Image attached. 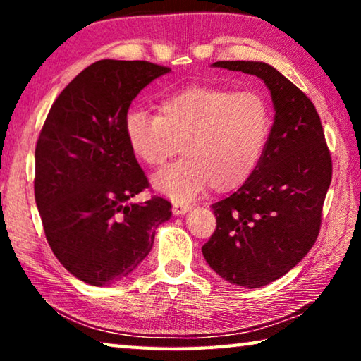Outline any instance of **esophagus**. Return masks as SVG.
<instances>
[{"label":"esophagus","mask_w":361,"mask_h":361,"mask_svg":"<svg viewBox=\"0 0 361 361\" xmlns=\"http://www.w3.org/2000/svg\"><path fill=\"white\" fill-rule=\"evenodd\" d=\"M191 204L186 202H173V213L175 215H185L189 210H191Z\"/></svg>","instance_id":"34e87169"}]
</instances>
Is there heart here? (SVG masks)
I'll use <instances>...</instances> for the list:
<instances>
[{
    "mask_svg": "<svg viewBox=\"0 0 361 361\" xmlns=\"http://www.w3.org/2000/svg\"><path fill=\"white\" fill-rule=\"evenodd\" d=\"M271 126L258 94L188 85L164 97L159 116L130 109L124 133L132 154L152 169L181 145L185 157L159 172L152 185L175 200H189L209 186L216 192L242 186L259 166Z\"/></svg>",
    "mask_w": 361,
    "mask_h": 361,
    "instance_id": "heart-1",
    "label": "heart"
}]
</instances>
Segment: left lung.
<instances>
[{
    "mask_svg": "<svg viewBox=\"0 0 361 361\" xmlns=\"http://www.w3.org/2000/svg\"><path fill=\"white\" fill-rule=\"evenodd\" d=\"M213 66L262 79L276 109L259 166L234 194L212 205L216 229L202 247L226 282L259 288L291 271L319 237L331 154L314 103L274 66L245 60Z\"/></svg>",
    "mask_w": 361,
    "mask_h": 361,
    "instance_id": "obj_1",
    "label": "left lung"
}]
</instances>
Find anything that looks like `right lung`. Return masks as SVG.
<instances>
[{
    "mask_svg": "<svg viewBox=\"0 0 361 361\" xmlns=\"http://www.w3.org/2000/svg\"><path fill=\"white\" fill-rule=\"evenodd\" d=\"M170 68L143 60H99L62 90L35 149V199L46 239L66 271L103 286L124 280L151 252L172 204L151 197L127 145L130 103Z\"/></svg>",
    "mask_w": 361,
    "mask_h": 361,
    "instance_id": "obj_1",
    "label": "right lung"
}]
</instances>
